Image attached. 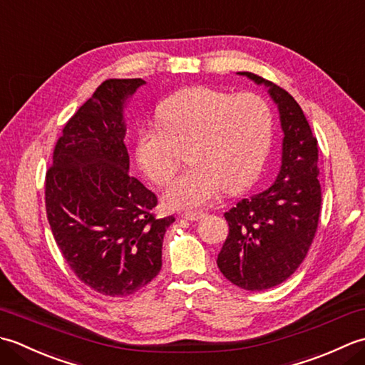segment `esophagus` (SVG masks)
Instances as JSON below:
<instances>
[{"instance_id":"1","label":"esophagus","mask_w":365,"mask_h":365,"mask_svg":"<svg viewBox=\"0 0 365 365\" xmlns=\"http://www.w3.org/2000/svg\"><path fill=\"white\" fill-rule=\"evenodd\" d=\"M182 218L188 220V221H199L200 218H204V213L202 212H187L182 215Z\"/></svg>"}]
</instances>
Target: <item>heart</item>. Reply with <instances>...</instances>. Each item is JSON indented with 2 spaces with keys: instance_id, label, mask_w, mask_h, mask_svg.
Returning a JSON list of instances; mask_svg holds the SVG:
<instances>
[{
  "instance_id": "obj_1",
  "label": "heart",
  "mask_w": 365,
  "mask_h": 365,
  "mask_svg": "<svg viewBox=\"0 0 365 365\" xmlns=\"http://www.w3.org/2000/svg\"><path fill=\"white\" fill-rule=\"evenodd\" d=\"M157 125L139 130L136 160L153 183L168 185L185 150L190 168L165 192L173 210H196L218 196L247 187L265 163L273 138V111L254 92L232 96L192 86L168 97Z\"/></svg>"
}]
</instances>
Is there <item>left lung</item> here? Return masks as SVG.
I'll use <instances>...</instances> for the list:
<instances>
[{
  "label": "left lung",
  "instance_id": "left-lung-1",
  "mask_svg": "<svg viewBox=\"0 0 365 365\" xmlns=\"http://www.w3.org/2000/svg\"><path fill=\"white\" fill-rule=\"evenodd\" d=\"M238 73L269 88L284 131L282 165L268 190L224 213L229 235L216 263L232 284L260 292L289 279L314 242L322 208L319 143L289 92L255 73Z\"/></svg>",
  "mask_w": 365,
  "mask_h": 365
}]
</instances>
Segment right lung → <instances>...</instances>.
<instances>
[{
    "label": "right lung",
    "instance_id": "obj_1",
    "mask_svg": "<svg viewBox=\"0 0 365 365\" xmlns=\"http://www.w3.org/2000/svg\"><path fill=\"white\" fill-rule=\"evenodd\" d=\"M141 78L103 81L59 136L45 174L53 237L81 282L106 297L143 289L161 269L174 216L157 218L158 199L128 174L123 103Z\"/></svg>",
    "mask_w": 365,
    "mask_h": 365
}]
</instances>
